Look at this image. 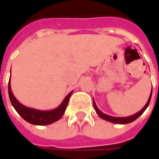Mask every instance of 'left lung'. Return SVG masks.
Returning <instances> with one entry per match:
<instances>
[{"mask_svg": "<svg viewBox=\"0 0 159 159\" xmlns=\"http://www.w3.org/2000/svg\"><path fill=\"white\" fill-rule=\"evenodd\" d=\"M152 92H151L150 97H149V99H148V101L146 104V106L141 109V110L139 111V112H137L136 114H134L133 116H130V117H111V116H108L107 114H104L102 113L101 111H100L98 108H97L96 105L94 103V101H93V107H94V109L96 111V112L98 113V115L100 116L101 118H103V119L107 120V121H109V122H111V123H120V124H125V123H131V122H133L135 119H137L138 117H140L141 114L143 113L145 110L147 109V107L149 106V103H150V100L151 98H152Z\"/></svg>", "mask_w": 159, "mask_h": 159, "instance_id": "obj_1", "label": "left lung"}]
</instances>
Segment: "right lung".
<instances>
[{
  "label": "right lung",
  "mask_w": 159,
  "mask_h": 159,
  "mask_svg": "<svg viewBox=\"0 0 159 159\" xmlns=\"http://www.w3.org/2000/svg\"><path fill=\"white\" fill-rule=\"evenodd\" d=\"M8 93L12 107H14L17 112L25 121L35 125H48V124L58 121L62 117L63 114L65 113V111L67 107L70 97L72 94V92H70L66 97L62 104L58 108L52 111H39L23 106L22 104L19 103L15 99V97L13 96L12 90H11V86H10V81L8 83Z\"/></svg>",
  "instance_id": "1"
}]
</instances>
